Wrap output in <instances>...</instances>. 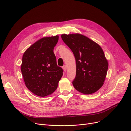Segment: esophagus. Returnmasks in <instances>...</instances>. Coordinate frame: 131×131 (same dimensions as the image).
Instances as JSON below:
<instances>
[{"mask_svg":"<svg viewBox=\"0 0 131 131\" xmlns=\"http://www.w3.org/2000/svg\"><path fill=\"white\" fill-rule=\"evenodd\" d=\"M63 70H64V71H65V72H66V65H64L63 66Z\"/></svg>","mask_w":131,"mask_h":131,"instance_id":"obj_1","label":"esophagus"}]
</instances>
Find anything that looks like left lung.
Returning a JSON list of instances; mask_svg holds the SVG:
<instances>
[{"mask_svg": "<svg viewBox=\"0 0 131 131\" xmlns=\"http://www.w3.org/2000/svg\"><path fill=\"white\" fill-rule=\"evenodd\" d=\"M61 37L76 60V77L72 82L75 89L86 94L97 91L104 84L108 68L102 48L80 34H62Z\"/></svg>", "mask_w": 131, "mask_h": 131, "instance_id": "1", "label": "left lung"}]
</instances>
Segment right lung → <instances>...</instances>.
Instances as JSON below:
<instances>
[{
  "label": "right lung",
  "mask_w": 131,
  "mask_h": 131,
  "mask_svg": "<svg viewBox=\"0 0 131 131\" xmlns=\"http://www.w3.org/2000/svg\"><path fill=\"white\" fill-rule=\"evenodd\" d=\"M58 38L56 36L41 39L23 54L21 72L25 85L40 97L52 93L63 76V70L57 66L53 51Z\"/></svg>",
  "instance_id": "add662e5"
}]
</instances>
